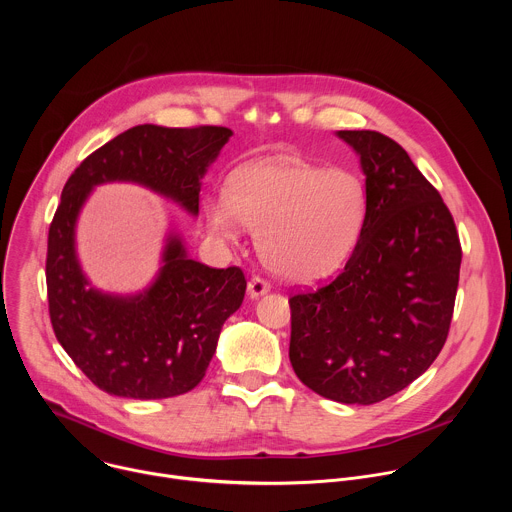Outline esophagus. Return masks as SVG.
<instances>
[{
	"instance_id": "1",
	"label": "esophagus",
	"mask_w": 512,
	"mask_h": 512,
	"mask_svg": "<svg viewBox=\"0 0 512 512\" xmlns=\"http://www.w3.org/2000/svg\"><path fill=\"white\" fill-rule=\"evenodd\" d=\"M269 289H271L269 281H265V279L259 277V275H253V277H251V281H249V296H251V298H259V296L267 294Z\"/></svg>"
}]
</instances>
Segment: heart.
<instances>
[{
  "label": "heart",
  "mask_w": 512,
  "mask_h": 512,
  "mask_svg": "<svg viewBox=\"0 0 512 512\" xmlns=\"http://www.w3.org/2000/svg\"><path fill=\"white\" fill-rule=\"evenodd\" d=\"M210 231L235 243L255 229L263 263L289 281H312L336 271L358 241L367 218V190L348 170H326L279 158L235 172L231 192L206 206Z\"/></svg>",
  "instance_id": "obj_1"
}]
</instances>
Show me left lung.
<instances>
[{
  "mask_svg": "<svg viewBox=\"0 0 512 512\" xmlns=\"http://www.w3.org/2000/svg\"><path fill=\"white\" fill-rule=\"evenodd\" d=\"M367 176V218L342 273L289 298V360L314 393L379 403L423 375L446 344L460 279L454 218L397 141L338 131Z\"/></svg>",
  "mask_w": 512,
  "mask_h": 512,
  "instance_id": "left-lung-1",
  "label": "left lung"
}]
</instances>
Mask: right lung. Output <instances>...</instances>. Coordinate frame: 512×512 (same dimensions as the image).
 I'll return each mask as SVG.
<instances>
[{
	"instance_id": "1",
	"label": "right lung",
	"mask_w": 512,
	"mask_h": 512,
	"mask_svg": "<svg viewBox=\"0 0 512 512\" xmlns=\"http://www.w3.org/2000/svg\"><path fill=\"white\" fill-rule=\"evenodd\" d=\"M231 135L216 125H135L85 158L62 188L48 231L50 322L72 362L109 395L168 399L192 391L225 320L243 304L247 279L239 267L188 259L170 235L148 289L127 298L101 294L77 261V216L93 186L113 180L143 184L198 214L200 178Z\"/></svg>"
}]
</instances>
